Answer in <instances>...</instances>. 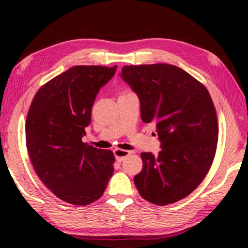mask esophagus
<instances>
[{
    "label": "esophagus",
    "instance_id": "esophagus-1",
    "mask_svg": "<svg viewBox=\"0 0 248 248\" xmlns=\"http://www.w3.org/2000/svg\"><path fill=\"white\" fill-rule=\"evenodd\" d=\"M114 154L116 157V160L118 162H121V161H123L125 157H127L130 154V151H126V150H122V149H115Z\"/></svg>",
    "mask_w": 248,
    "mask_h": 248
}]
</instances>
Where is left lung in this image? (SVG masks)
Returning <instances> with one entry per match:
<instances>
[{"label":"left lung","instance_id":"1","mask_svg":"<svg viewBox=\"0 0 248 248\" xmlns=\"http://www.w3.org/2000/svg\"><path fill=\"white\" fill-rule=\"evenodd\" d=\"M120 77L139 96L140 117L156 124L161 151L141 153L134 184L146 201L159 206L186 198L213 162L218 123L206 87L170 64L124 66Z\"/></svg>","mask_w":248,"mask_h":248}]
</instances>
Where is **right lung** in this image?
<instances>
[{
    "label": "right lung",
    "mask_w": 248,
    "mask_h": 248,
    "mask_svg": "<svg viewBox=\"0 0 248 248\" xmlns=\"http://www.w3.org/2000/svg\"><path fill=\"white\" fill-rule=\"evenodd\" d=\"M117 66H74L37 91L26 121V142L37 176L66 202L98 200L114 172L115 156L81 140L101 87Z\"/></svg>",
    "instance_id": "add662e5"
}]
</instances>
